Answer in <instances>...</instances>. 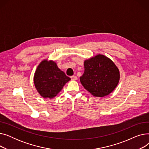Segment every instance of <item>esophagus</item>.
I'll return each mask as SVG.
<instances>
[{
    "label": "esophagus",
    "mask_w": 149,
    "mask_h": 149,
    "mask_svg": "<svg viewBox=\"0 0 149 149\" xmlns=\"http://www.w3.org/2000/svg\"><path fill=\"white\" fill-rule=\"evenodd\" d=\"M70 79H71V80H76L77 79V77L75 75H73V76L70 77Z\"/></svg>",
    "instance_id": "34e87169"
}]
</instances>
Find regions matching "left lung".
<instances>
[{
    "instance_id": "1",
    "label": "left lung",
    "mask_w": 149,
    "mask_h": 149,
    "mask_svg": "<svg viewBox=\"0 0 149 149\" xmlns=\"http://www.w3.org/2000/svg\"><path fill=\"white\" fill-rule=\"evenodd\" d=\"M84 72L80 79L83 86L95 97H103L111 93L120 80L119 70L103 55H97L84 62Z\"/></svg>"
}]
</instances>
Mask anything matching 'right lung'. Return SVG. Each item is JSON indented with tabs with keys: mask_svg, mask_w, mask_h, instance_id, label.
Wrapping results in <instances>:
<instances>
[{
	"mask_svg": "<svg viewBox=\"0 0 149 149\" xmlns=\"http://www.w3.org/2000/svg\"><path fill=\"white\" fill-rule=\"evenodd\" d=\"M70 80L53 61L44 60L38 66L34 77V83L38 93L43 98L56 97Z\"/></svg>",
	"mask_w": 149,
	"mask_h": 149,
	"instance_id": "obj_1",
	"label": "right lung"
}]
</instances>
